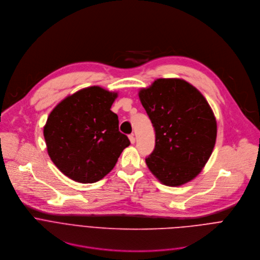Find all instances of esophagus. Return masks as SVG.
Returning <instances> with one entry per match:
<instances>
[{
    "mask_svg": "<svg viewBox=\"0 0 260 260\" xmlns=\"http://www.w3.org/2000/svg\"><path fill=\"white\" fill-rule=\"evenodd\" d=\"M128 138H129V141H131V143H132V144H135V142H136V138H135L134 134L129 135V136H128Z\"/></svg>",
    "mask_w": 260,
    "mask_h": 260,
    "instance_id": "1",
    "label": "esophagus"
}]
</instances>
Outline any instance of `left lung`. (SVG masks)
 Masks as SVG:
<instances>
[{
    "label": "left lung",
    "mask_w": 260,
    "mask_h": 260,
    "mask_svg": "<svg viewBox=\"0 0 260 260\" xmlns=\"http://www.w3.org/2000/svg\"><path fill=\"white\" fill-rule=\"evenodd\" d=\"M155 131L147 167L168 186L196 178L214 149L217 123L204 95L182 79H157L139 92Z\"/></svg>",
    "instance_id": "obj_1"
}]
</instances>
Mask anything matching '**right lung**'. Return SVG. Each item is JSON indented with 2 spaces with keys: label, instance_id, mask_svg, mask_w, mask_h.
Instances as JSON below:
<instances>
[{
  "label": "right lung",
  "instance_id": "add662e5",
  "mask_svg": "<svg viewBox=\"0 0 260 260\" xmlns=\"http://www.w3.org/2000/svg\"><path fill=\"white\" fill-rule=\"evenodd\" d=\"M117 98L100 86L83 88L62 100L44 126L48 155L70 179L94 183L112 170L128 138L119 132L111 111Z\"/></svg>",
  "mask_w": 260,
  "mask_h": 260
}]
</instances>
